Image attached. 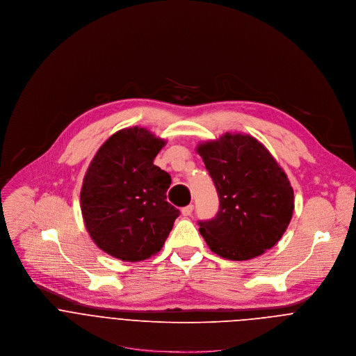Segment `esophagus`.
I'll use <instances>...</instances> for the list:
<instances>
[{
  "label": "esophagus",
  "mask_w": 356,
  "mask_h": 356,
  "mask_svg": "<svg viewBox=\"0 0 356 356\" xmlns=\"http://www.w3.org/2000/svg\"><path fill=\"white\" fill-rule=\"evenodd\" d=\"M192 211H193V204H188V206L182 207V210H181L182 216H185V218H186V216H191Z\"/></svg>",
  "instance_id": "esophagus-1"
}]
</instances>
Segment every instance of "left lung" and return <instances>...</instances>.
I'll list each match as a JSON object with an SVG mask.
<instances>
[{
	"instance_id": "8db88e82",
	"label": "left lung",
	"mask_w": 356,
	"mask_h": 356,
	"mask_svg": "<svg viewBox=\"0 0 356 356\" xmlns=\"http://www.w3.org/2000/svg\"><path fill=\"white\" fill-rule=\"evenodd\" d=\"M215 182L220 207L199 222L209 248L232 261L262 255L286 232L295 209L291 181L268 149L244 133H225L196 147Z\"/></svg>"
}]
</instances>
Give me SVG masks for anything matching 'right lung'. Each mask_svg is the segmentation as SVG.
I'll return each instance as SVG.
<instances>
[{
	"label": "right lung",
	"mask_w": 356,
	"mask_h": 356,
	"mask_svg": "<svg viewBox=\"0 0 356 356\" xmlns=\"http://www.w3.org/2000/svg\"><path fill=\"white\" fill-rule=\"evenodd\" d=\"M167 140L133 126L99 147L80 193L84 225L104 252L127 262L156 255L179 210L167 202L171 175L154 159Z\"/></svg>",
	"instance_id": "right-lung-1"
}]
</instances>
